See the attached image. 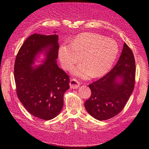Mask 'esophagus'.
I'll return each mask as SVG.
<instances>
[{
    "mask_svg": "<svg viewBox=\"0 0 149 149\" xmlns=\"http://www.w3.org/2000/svg\"><path fill=\"white\" fill-rule=\"evenodd\" d=\"M70 87L71 89H77L80 86V83L75 79H72L70 81Z\"/></svg>",
    "mask_w": 149,
    "mask_h": 149,
    "instance_id": "34e87169",
    "label": "esophagus"
}]
</instances>
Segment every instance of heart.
Instances as JSON below:
<instances>
[{
    "label": "heart",
    "instance_id": "obj_1",
    "mask_svg": "<svg viewBox=\"0 0 149 149\" xmlns=\"http://www.w3.org/2000/svg\"><path fill=\"white\" fill-rule=\"evenodd\" d=\"M119 48L112 39L95 33L78 36L70 43H63L58 49V57L62 67L70 70L75 66L72 74L82 79L92 76L99 77L111 69L118 54Z\"/></svg>",
    "mask_w": 149,
    "mask_h": 149
}]
</instances>
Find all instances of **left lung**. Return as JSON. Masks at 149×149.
Listing matches in <instances>:
<instances>
[{
	"instance_id": "8db88e82",
	"label": "left lung",
	"mask_w": 149,
	"mask_h": 149,
	"mask_svg": "<svg viewBox=\"0 0 149 149\" xmlns=\"http://www.w3.org/2000/svg\"><path fill=\"white\" fill-rule=\"evenodd\" d=\"M135 62L126 43L114 68L98 80L89 85L91 96L84 103L88 112L96 120H109L118 114L134 89Z\"/></svg>"
}]
</instances>
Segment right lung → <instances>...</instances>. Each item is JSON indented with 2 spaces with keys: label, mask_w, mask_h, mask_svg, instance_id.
<instances>
[{
  "label": "right lung",
  "mask_w": 149,
  "mask_h": 149,
  "mask_svg": "<svg viewBox=\"0 0 149 149\" xmlns=\"http://www.w3.org/2000/svg\"><path fill=\"white\" fill-rule=\"evenodd\" d=\"M58 40L57 34L31 35L22 45L15 61L18 98L31 115L44 120L60 113L64 93L69 89V76L57 64ZM42 54L45 57L42 64L33 65Z\"/></svg>",
  "instance_id": "add662e5"
}]
</instances>
